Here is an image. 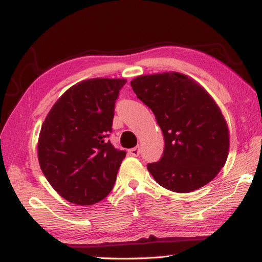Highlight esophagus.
Masks as SVG:
<instances>
[{"label": "esophagus", "instance_id": "1", "mask_svg": "<svg viewBox=\"0 0 262 262\" xmlns=\"http://www.w3.org/2000/svg\"><path fill=\"white\" fill-rule=\"evenodd\" d=\"M129 154L132 155V156L137 157L140 155V148L139 147H135V148L129 149Z\"/></svg>", "mask_w": 262, "mask_h": 262}]
</instances>
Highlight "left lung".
Returning <instances> with one entry per match:
<instances>
[{
    "instance_id": "8db88e82",
    "label": "left lung",
    "mask_w": 262,
    "mask_h": 262,
    "mask_svg": "<svg viewBox=\"0 0 262 262\" xmlns=\"http://www.w3.org/2000/svg\"><path fill=\"white\" fill-rule=\"evenodd\" d=\"M130 84L164 136L161 159L147 165L155 180L173 192L189 193L214 179L227 162L229 130L205 89L179 73L144 75Z\"/></svg>"
}]
</instances>
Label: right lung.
<instances>
[{
	"instance_id": "1",
	"label": "right lung",
	"mask_w": 262,
	"mask_h": 262,
	"mask_svg": "<svg viewBox=\"0 0 262 262\" xmlns=\"http://www.w3.org/2000/svg\"><path fill=\"white\" fill-rule=\"evenodd\" d=\"M126 79L92 78L64 92L43 121L38 158L43 176L66 200L94 205L112 190L125 150L113 147L115 100Z\"/></svg>"
}]
</instances>
